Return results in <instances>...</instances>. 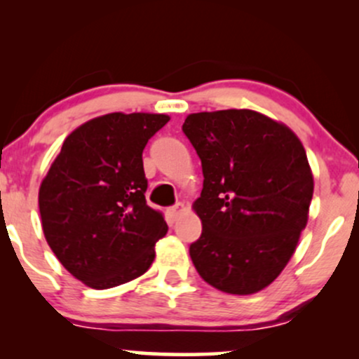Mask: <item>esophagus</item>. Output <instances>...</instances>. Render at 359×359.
<instances>
[{"label":"esophagus","instance_id":"1","mask_svg":"<svg viewBox=\"0 0 359 359\" xmlns=\"http://www.w3.org/2000/svg\"><path fill=\"white\" fill-rule=\"evenodd\" d=\"M185 211H187V208H185L182 203H179V204L172 205V208L168 209V216H170V219L175 221V219H179V217L182 216Z\"/></svg>","mask_w":359,"mask_h":359}]
</instances>
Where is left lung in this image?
Masks as SVG:
<instances>
[{"instance_id": "8db88e82", "label": "left lung", "mask_w": 359, "mask_h": 359, "mask_svg": "<svg viewBox=\"0 0 359 359\" xmlns=\"http://www.w3.org/2000/svg\"><path fill=\"white\" fill-rule=\"evenodd\" d=\"M182 131L203 163L194 211L203 234L189 248L209 285L250 295L269 287L292 258L314 192L297 135L251 109L194 113Z\"/></svg>"}]
</instances>
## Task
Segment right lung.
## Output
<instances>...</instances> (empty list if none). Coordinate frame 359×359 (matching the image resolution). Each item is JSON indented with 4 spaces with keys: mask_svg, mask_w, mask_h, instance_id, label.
<instances>
[{
    "mask_svg": "<svg viewBox=\"0 0 359 359\" xmlns=\"http://www.w3.org/2000/svg\"><path fill=\"white\" fill-rule=\"evenodd\" d=\"M167 114L109 113L74 130L39 191L45 240L64 269L88 287L138 278L165 236L162 212L147 204L143 148Z\"/></svg>",
    "mask_w": 359,
    "mask_h": 359,
    "instance_id": "1",
    "label": "right lung"
}]
</instances>
